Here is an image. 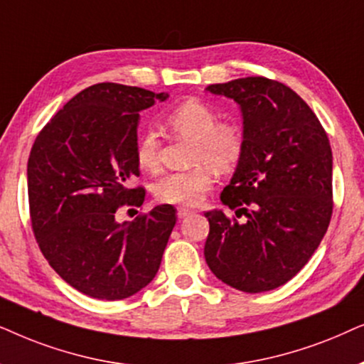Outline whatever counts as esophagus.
Here are the masks:
<instances>
[{
  "label": "esophagus",
  "instance_id": "1",
  "mask_svg": "<svg viewBox=\"0 0 364 364\" xmlns=\"http://www.w3.org/2000/svg\"><path fill=\"white\" fill-rule=\"evenodd\" d=\"M193 213H195V211L190 210V208H185V206L178 208V218H179V220H183V218L193 215Z\"/></svg>",
  "mask_w": 364,
  "mask_h": 364
}]
</instances>
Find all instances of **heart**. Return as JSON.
Instances as JSON below:
<instances>
[{
  "label": "heart",
  "instance_id": "heart-1",
  "mask_svg": "<svg viewBox=\"0 0 364 364\" xmlns=\"http://www.w3.org/2000/svg\"><path fill=\"white\" fill-rule=\"evenodd\" d=\"M164 123L174 136L193 143L188 161L195 166L188 171L163 174L153 185V195L159 203L196 205L211 188V169L226 174L240 164L246 148L245 132L232 119L218 121L216 111L198 98H188L174 106ZM136 163L143 171H158L159 141L153 132L139 136Z\"/></svg>",
  "mask_w": 364,
  "mask_h": 364
}]
</instances>
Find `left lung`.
I'll return each instance as SVG.
<instances>
[{"label": "left lung", "mask_w": 364, "mask_h": 364, "mask_svg": "<svg viewBox=\"0 0 364 364\" xmlns=\"http://www.w3.org/2000/svg\"><path fill=\"white\" fill-rule=\"evenodd\" d=\"M208 91L241 106L246 148L221 193L235 215L205 213L206 263L240 291H269L301 271L326 235L333 215L328 134L306 101L276 80L248 76Z\"/></svg>", "instance_id": "left-lung-1"}]
</instances>
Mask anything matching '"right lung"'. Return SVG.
<instances>
[{
  "mask_svg": "<svg viewBox=\"0 0 364 364\" xmlns=\"http://www.w3.org/2000/svg\"><path fill=\"white\" fill-rule=\"evenodd\" d=\"M168 93L98 83L68 101L38 133L28 159L33 235L51 268L91 298L133 296L156 276L176 225L171 205L133 221L116 211L143 206L136 128L139 111ZM138 213V211H136Z\"/></svg>",
  "mask_w": 364,
  "mask_h": 364,
  "instance_id": "obj_1",
  "label": "right lung"
}]
</instances>
